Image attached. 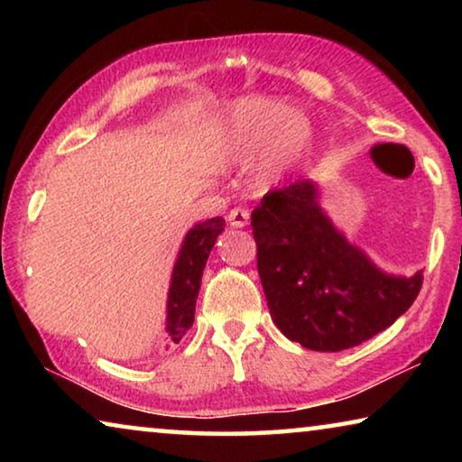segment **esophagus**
Listing matches in <instances>:
<instances>
[{
	"label": "esophagus",
	"instance_id": "1",
	"mask_svg": "<svg viewBox=\"0 0 462 462\" xmlns=\"http://www.w3.org/2000/svg\"><path fill=\"white\" fill-rule=\"evenodd\" d=\"M248 220H250L248 209L234 208L232 212L228 214V222H230V226H234V228H245V226L248 224Z\"/></svg>",
	"mask_w": 462,
	"mask_h": 462
}]
</instances>
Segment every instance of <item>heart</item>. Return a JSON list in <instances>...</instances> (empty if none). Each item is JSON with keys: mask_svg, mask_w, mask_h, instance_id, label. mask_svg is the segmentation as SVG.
<instances>
[{"mask_svg": "<svg viewBox=\"0 0 462 462\" xmlns=\"http://www.w3.org/2000/svg\"><path fill=\"white\" fill-rule=\"evenodd\" d=\"M310 126L303 116L275 99L240 101L230 116L222 140L232 161H253L267 154L264 175L283 169L308 143Z\"/></svg>", "mask_w": 462, "mask_h": 462, "instance_id": "obj_1", "label": "heart"}]
</instances>
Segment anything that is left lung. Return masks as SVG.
<instances>
[{"label": "left lung", "mask_w": 462, "mask_h": 462, "mask_svg": "<svg viewBox=\"0 0 462 462\" xmlns=\"http://www.w3.org/2000/svg\"><path fill=\"white\" fill-rule=\"evenodd\" d=\"M316 199L311 181L263 195L250 216L256 267L279 330L303 348L340 353L393 324L424 275H383L334 230Z\"/></svg>", "instance_id": "8db88e82"}]
</instances>
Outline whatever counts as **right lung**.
Returning <instances> with one entry per match:
<instances>
[{
	"mask_svg": "<svg viewBox=\"0 0 462 462\" xmlns=\"http://www.w3.org/2000/svg\"><path fill=\"white\" fill-rule=\"evenodd\" d=\"M224 230L222 217H212L195 226L183 240L181 253L173 271V281L167 301V334L169 342L179 344L193 326L195 301H198L201 275L206 269L209 250Z\"/></svg>",
	"mask_w": 462,
	"mask_h": 462,
	"instance_id": "add662e5",
	"label": "right lung"
}]
</instances>
